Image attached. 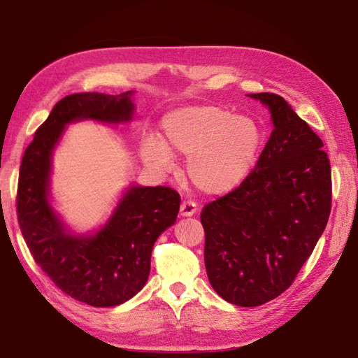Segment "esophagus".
Returning <instances> with one entry per match:
<instances>
[{
  "label": "esophagus",
  "mask_w": 358,
  "mask_h": 358,
  "mask_svg": "<svg viewBox=\"0 0 358 358\" xmlns=\"http://www.w3.org/2000/svg\"><path fill=\"white\" fill-rule=\"evenodd\" d=\"M197 210V206L194 204L192 201H182L180 209H179V215L182 218H188V216H192Z\"/></svg>",
  "instance_id": "1"
}]
</instances>
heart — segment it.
Masks as SVG:
<instances>
[{"label": "heart", "instance_id": "1", "mask_svg": "<svg viewBox=\"0 0 358 358\" xmlns=\"http://www.w3.org/2000/svg\"><path fill=\"white\" fill-rule=\"evenodd\" d=\"M162 142L146 137L140 155L148 166L170 173L173 157H188L185 175L204 196H224L251 175L262 148V128L255 119L231 115L218 106H183L161 122Z\"/></svg>", "mask_w": 358, "mask_h": 358}]
</instances>
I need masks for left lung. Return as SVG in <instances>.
Instances as JSON below:
<instances>
[{
  "label": "left lung",
  "instance_id": "obj_1",
  "mask_svg": "<svg viewBox=\"0 0 358 358\" xmlns=\"http://www.w3.org/2000/svg\"><path fill=\"white\" fill-rule=\"evenodd\" d=\"M273 129L239 188L204 206V264L216 294L252 308L292 284L326 229L331 171L321 138L276 94H248Z\"/></svg>",
  "mask_w": 358,
  "mask_h": 358
}]
</instances>
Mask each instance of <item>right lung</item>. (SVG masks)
Returning a JSON list of instances; mask_svg holds the SVG:
<instances>
[{"label": "right lung", "mask_w": 358, "mask_h": 358, "mask_svg": "<svg viewBox=\"0 0 358 358\" xmlns=\"http://www.w3.org/2000/svg\"><path fill=\"white\" fill-rule=\"evenodd\" d=\"M133 95L64 96L38 127L19 171L17 220L32 257L58 288L94 308L122 305L145 287L154 245L176 222L180 197L167 187L131 183L100 229L78 233L52 203L53 152L70 124L131 122Z\"/></svg>", "instance_id": "add662e5"}]
</instances>
